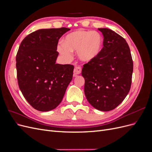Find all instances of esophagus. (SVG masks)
Returning <instances> with one entry per match:
<instances>
[{
    "instance_id": "obj_1",
    "label": "esophagus",
    "mask_w": 152,
    "mask_h": 152,
    "mask_svg": "<svg viewBox=\"0 0 152 152\" xmlns=\"http://www.w3.org/2000/svg\"><path fill=\"white\" fill-rule=\"evenodd\" d=\"M81 72H82L81 67L80 66H76L74 69V71H73V75H74V77H76L77 75L80 74Z\"/></svg>"
}]
</instances>
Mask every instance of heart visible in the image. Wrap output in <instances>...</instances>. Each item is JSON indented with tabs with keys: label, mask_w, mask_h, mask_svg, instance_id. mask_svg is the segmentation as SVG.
<instances>
[{
	"label": "heart",
	"mask_w": 152,
	"mask_h": 152,
	"mask_svg": "<svg viewBox=\"0 0 152 152\" xmlns=\"http://www.w3.org/2000/svg\"><path fill=\"white\" fill-rule=\"evenodd\" d=\"M103 39L99 32L79 30L68 34L63 43H59L57 50L65 60H70L72 51L77 50V56L82 61L94 60L102 50Z\"/></svg>",
	"instance_id": "b5f03b06"
}]
</instances>
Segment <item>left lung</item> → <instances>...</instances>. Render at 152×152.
Listing matches in <instances>:
<instances>
[{
    "mask_svg": "<svg viewBox=\"0 0 152 152\" xmlns=\"http://www.w3.org/2000/svg\"><path fill=\"white\" fill-rule=\"evenodd\" d=\"M103 48L94 60L83 65L84 93L88 102L100 111L115 108L131 89L133 61L126 40L114 31L98 28Z\"/></svg>",
    "mask_w": 152,
    "mask_h": 152,
    "instance_id": "1",
    "label": "left lung"
}]
</instances>
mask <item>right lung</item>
Returning a JSON list of instances; mask_svg holds the SVG:
<instances>
[{"instance_id": "right-lung-1", "label": "right lung", "mask_w": 152, "mask_h": 152, "mask_svg": "<svg viewBox=\"0 0 152 152\" xmlns=\"http://www.w3.org/2000/svg\"><path fill=\"white\" fill-rule=\"evenodd\" d=\"M70 29H40L22 40L16 54L18 86L32 107L40 112L56 108L72 80L74 66L56 64L58 40Z\"/></svg>"}]
</instances>
